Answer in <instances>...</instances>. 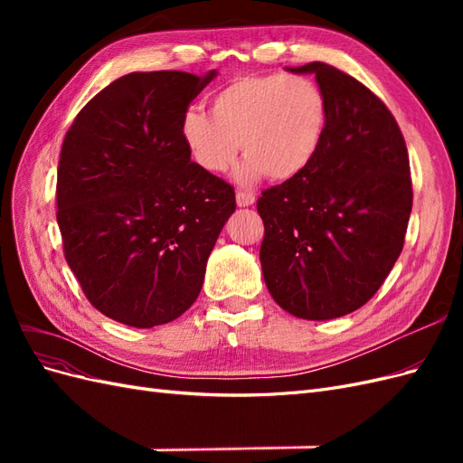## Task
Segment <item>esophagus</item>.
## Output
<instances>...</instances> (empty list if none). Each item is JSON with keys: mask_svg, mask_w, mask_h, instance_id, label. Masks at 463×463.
I'll return each mask as SVG.
<instances>
[{"mask_svg": "<svg viewBox=\"0 0 463 463\" xmlns=\"http://www.w3.org/2000/svg\"><path fill=\"white\" fill-rule=\"evenodd\" d=\"M235 201H237V206H250L255 203V194L247 193V191H237Z\"/></svg>", "mask_w": 463, "mask_h": 463, "instance_id": "34e87169", "label": "esophagus"}]
</instances>
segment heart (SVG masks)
I'll return each instance as SVG.
<instances>
[{
    "instance_id": "obj_1",
    "label": "heart",
    "mask_w": 463,
    "mask_h": 463,
    "mask_svg": "<svg viewBox=\"0 0 463 463\" xmlns=\"http://www.w3.org/2000/svg\"><path fill=\"white\" fill-rule=\"evenodd\" d=\"M328 121L326 96L301 75H243L222 87L210 102V114L185 111L181 137L208 174H222L237 150L245 154L237 179L266 175L284 181L301 174L315 158Z\"/></svg>"
}]
</instances>
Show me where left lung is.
<instances>
[{
    "label": "left lung",
    "instance_id": "1",
    "mask_svg": "<svg viewBox=\"0 0 463 463\" xmlns=\"http://www.w3.org/2000/svg\"><path fill=\"white\" fill-rule=\"evenodd\" d=\"M288 71L315 73L328 121L313 162L257 203L262 276L289 315L338 318L374 296L402 253L410 156L394 116L357 79L322 61Z\"/></svg>",
    "mask_w": 463,
    "mask_h": 463
}]
</instances>
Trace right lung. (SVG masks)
<instances>
[{
	"label": "right lung",
	"instance_id": "right-lung-1",
	"mask_svg": "<svg viewBox=\"0 0 463 463\" xmlns=\"http://www.w3.org/2000/svg\"><path fill=\"white\" fill-rule=\"evenodd\" d=\"M214 77H119L63 138L55 197L65 260L87 299L121 325L152 328L189 309L235 210L233 187L191 162L181 137Z\"/></svg>",
	"mask_w": 463,
	"mask_h": 463
}]
</instances>
